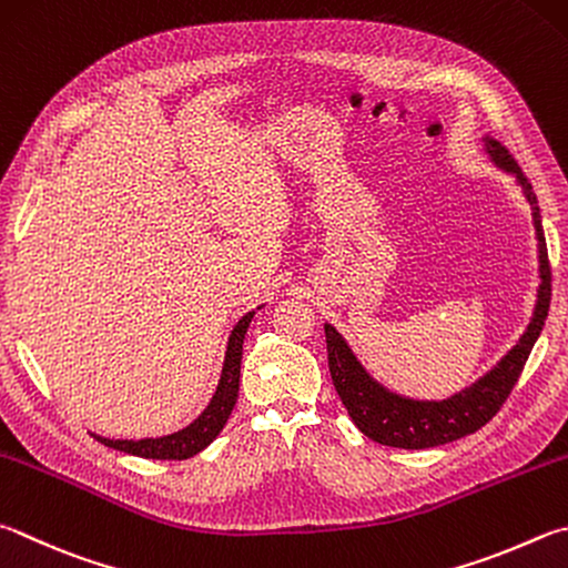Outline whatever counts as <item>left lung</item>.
Wrapping results in <instances>:
<instances>
[{
  "mask_svg": "<svg viewBox=\"0 0 568 568\" xmlns=\"http://www.w3.org/2000/svg\"><path fill=\"white\" fill-rule=\"evenodd\" d=\"M487 151L491 161L499 169L517 173L521 191L527 195L531 205L536 239H539V263H541V285L539 301L527 333L519 339V345L501 359V363L484 375L479 383L462 389L459 395L442 399V402H419L399 397L395 392L385 389L369 377L363 365L357 363L355 355L343 337H339L333 325H325V343H327V365L333 375V385L339 399L353 417L357 429L369 439L379 442L385 447H402V449H427L439 447L459 437H467L471 432L481 429L487 422L497 415L504 402L511 395L514 385L519 383V375L531 355V347L539 337L544 320L549 315L551 303V265L549 253H546V239L541 229L539 203L531 189L529 179L524 176L519 163L511 159V153L501 146L499 141L487 139Z\"/></svg>",
  "mask_w": 568,
  "mask_h": 568,
  "instance_id": "left-lung-1",
  "label": "left lung"
}]
</instances>
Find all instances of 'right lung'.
<instances>
[{"label": "right lung", "mask_w": 568, "mask_h": 568, "mask_svg": "<svg viewBox=\"0 0 568 568\" xmlns=\"http://www.w3.org/2000/svg\"><path fill=\"white\" fill-rule=\"evenodd\" d=\"M253 315L255 313L243 315L239 320V325L233 327L229 349H225V365H223L219 389H215L211 405L203 409V415L195 422H191L189 427L156 439H106L97 435L94 437L101 442V445L126 452V455H133V457H143V459H189L193 455H199L201 449L209 447L211 442L221 435L223 425L229 422L231 412L235 407V399H239L243 337Z\"/></svg>", "instance_id": "right-lung-1"}]
</instances>
